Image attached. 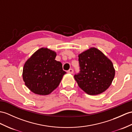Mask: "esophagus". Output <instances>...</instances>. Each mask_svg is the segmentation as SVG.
I'll return each instance as SVG.
<instances>
[{"mask_svg":"<svg viewBox=\"0 0 132 132\" xmlns=\"http://www.w3.org/2000/svg\"><path fill=\"white\" fill-rule=\"evenodd\" d=\"M67 72H68V73H69V74H72L73 73V69H69L68 70V71H67Z\"/></svg>","mask_w":132,"mask_h":132,"instance_id":"34e87169","label":"esophagus"}]
</instances>
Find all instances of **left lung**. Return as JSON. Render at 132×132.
Returning <instances> with one entry per match:
<instances>
[{"label": "left lung", "mask_w": 132, "mask_h": 132, "mask_svg": "<svg viewBox=\"0 0 132 132\" xmlns=\"http://www.w3.org/2000/svg\"><path fill=\"white\" fill-rule=\"evenodd\" d=\"M80 72L74 77L83 91L97 95L110 87L115 76L111 61L100 50L91 47L78 55Z\"/></svg>", "instance_id": "obj_1"}]
</instances>
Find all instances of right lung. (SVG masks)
<instances>
[{
    "label": "right lung",
    "instance_id": "right-lung-1",
    "mask_svg": "<svg viewBox=\"0 0 132 132\" xmlns=\"http://www.w3.org/2000/svg\"><path fill=\"white\" fill-rule=\"evenodd\" d=\"M56 56L55 51L42 47L24 63L23 81L34 94L47 95L59 85L66 72L63 70L62 64L55 60Z\"/></svg>",
    "mask_w": 132,
    "mask_h": 132
}]
</instances>
